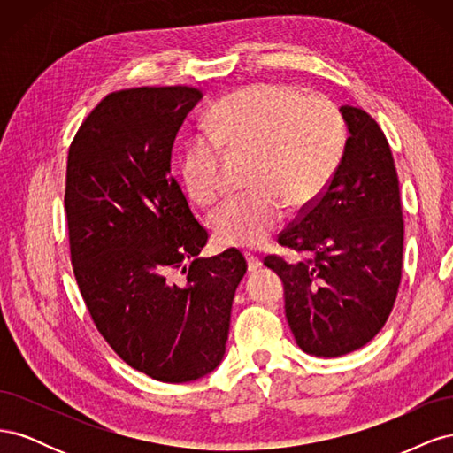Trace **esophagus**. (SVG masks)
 Instances as JSON below:
<instances>
[{
	"instance_id": "1",
	"label": "esophagus",
	"mask_w": 453,
	"mask_h": 453,
	"mask_svg": "<svg viewBox=\"0 0 453 453\" xmlns=\"http://www.w3.org/2000/svg\"><path fill=\"white\" fill-rule=\"evenodd\" d=\"M245 258H248V270L250 272H255L257 268L263 266V260H260V257H257L253 253H245Z\"/></svg>"
}]
</instances>
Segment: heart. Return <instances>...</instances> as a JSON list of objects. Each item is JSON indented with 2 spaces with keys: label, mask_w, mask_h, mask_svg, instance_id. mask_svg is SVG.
I'll list each match as a JSON object with an SVG mask.
<instances>
[{
  "label": "heart",
  "mask_w": 453,
  "mask_h": 453,
  "mask_svg": "<svg viewBox=\"0 0 453 453\" xmlns=\"http://www.w3.org/2000/svg\"><path fill=\"white\" fill-rule=\"evenodd\" d=\"M210 135L185 145L181 177L188 196L210 203L219 193L223 150L255 155L251 195L230 196L210 215L225 248H258L283 219V201L300 208L318 198L338 168L346 128L333 102L285 85H251L219 100Z\"/></svg>",
  "instance_id": "1"
}]
</instances>
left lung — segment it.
<instances>
[{"mask_svg": "<svg viewBox=\"0 0 453 453\" xmlns=\"http://www.w3.org/2000/svg\"><path fill=\"white\" fill-rule=\"evenodd\" d=\"M340 113L349 135L333 180L278 238L308 258H265L283 281L298 348L315 357L368 344L389 318L403 270L404 221L389 143L363 109L342 105Z\"/></svg>", "mask_w": 453, "mask_h": 453, "instance_id": "1", "label": "left lung"}]
</instances>
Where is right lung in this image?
Instances as JSON below:
<instances>
[{"label": "right lung", "mask_w": 453, "mask_h": 453, "mask_svg": "<svg viewBox=\"0 0 453 453\" xmlns=\"http://www.w3.org/2000/svg\"><path fill=\"white\" fill-rule=\"evenodd\" d=\"M193 87L105 96L81 125L65 172L72 265L90 318L119 357L166 383L219 366L248 263L198 258L208 232L172 177V147L202 100ZM181 269L186 280H171Z\"/></svg>", "instance_id": "1"}]
</instances>
